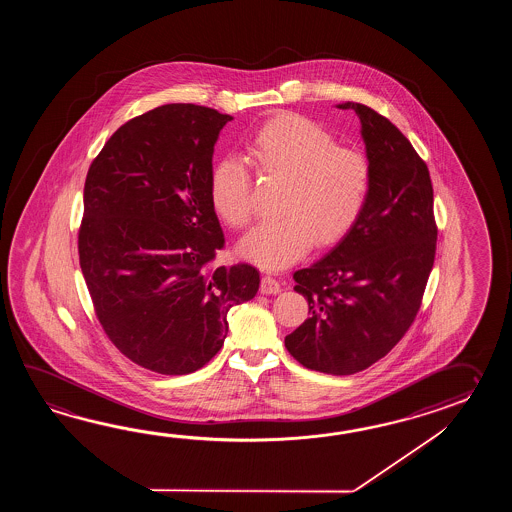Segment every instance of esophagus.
Here are the masks:
<instances>
[{
	"mask_svg": "<svg viewBox=\"0 0 512 512\" xmlns=\"http://www.w3.org/2000/svg\"><path fill=\"white\" fill-rule=\"evenodd\" d=\"M260 291L263 294L282 293V283L278 282L276 278H272L271 274H265L261 278Z\"/></svg>",
	"mask_w": 512,
	"mask_h": 512,
	"instance_id": "esophagus-1",
	"label": "esophagus"
}]
</instances>
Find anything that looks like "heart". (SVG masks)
<instances>
[{
    "label": "heart",
    "mask_w": 512,
    "mask_h": 512,
    "mask_svg": "<svg viewBox=\"0 0 512 512\" xmlns=\"http://www.w3.org/2000/svg\"><path fill=\"white\" fill-rule=\"evenodd\" d=\"M261 174L283 181L276 212L280 218L245 236L240 252L265 269H282L304 258L316 243L326 249L344 240L370 203L373 166L357 148L315 120L282 113L267 120L249 142ZM210 203L234 229L252 219V186L238 157L218 159L208 179Z\"/></svg>",
    "instance_id": "1"
}]
</instances>
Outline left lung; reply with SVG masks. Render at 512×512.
<instances>
[{
  "mask_svg": "<svg viewBox=\"0 0 512 512\" xmlns=\"http://www.w3.org/2000/svg\"><path fill=\"white\" fill-rule=\"evenodd\" d=\"M337 108L360 119L373 190L348 236L294 272L309 318L285 337V348L309 370L351 375L388 355L414 324L434 267L437 225L428 166L399 128L359 102Z\"/></svg>",
  "mask_w": 512,
  "mask_h": 512,
  "instance_id": "1",
  "label": "left lung"
}]
</instances>
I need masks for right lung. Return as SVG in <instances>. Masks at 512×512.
Listing matches in <instances>:
<instances>
[{"label":"right lung","instance_id":"1","mask_svg":"<svg viewBox=\"0 0 512 512\" xmlns=\"http://www.w3.org/2000/svg\"><path fill=\"white\" fill-rule=\"evenodd\" d=\"M232 120L166 104L128 120L89 166L78 230L80 269L98 322L146 370L186 375L218 353L230 307L252 300L249 263L212 269L225 236L208 179Z\"/></svg>","mask_w":512,"mask_h":512}]
</instances>
